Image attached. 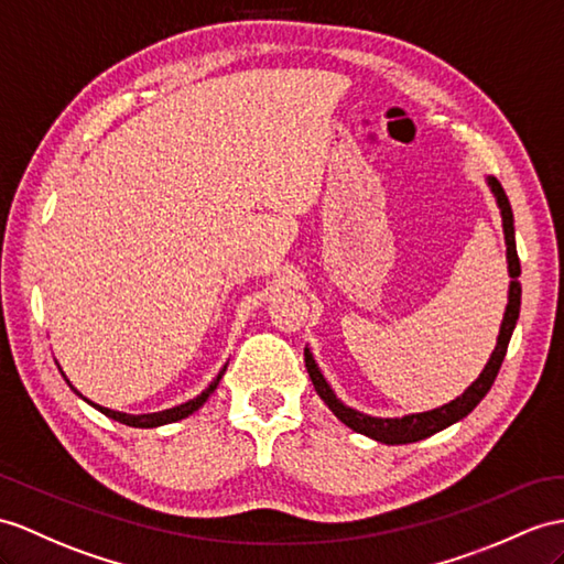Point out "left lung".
Instances as JSON below:
<instances>
[{
  "instance_id": "obj_1",
  "label": "left lung",
  "mask_w": 564,
  "mask_h": 564,
  "mask_svg": "<svg viewBox=\"0 0 564 564\" xmlns=\"http://www.w3.org/2000/svg\"><path fill=\"white\" fill-rule=\"evenodd\" d=\"M486 184L490 188L492 198H496L498 208H500V217H502V235H505V246H507V272H510V290H507V306L502 313V323H500V333H498V341L496 349H492L488 364L480 370L478 378L471 382L455 400L435 406L429 411H419V414H404V416H394V419H380V416H370L364 414V411H356L351 406H347L345 402L339 400L335 394V390L329 388L327 378L323 376L321 366L315 364V356L311 351V347L306 345L304 349V361H306V370L311 376V382L315 392H318L321 400L327 404V409L333 414L349 425L351 431L361 433L370 441L386 443V445H406V443H419L423 437H431L433 433H441L447 425L462 421L464 416H469L471 411L476 409V404L484 400L488 394L490 386L496 382L498 370L502 366V359L507 354V345H510V337L517 327L519 321V306H521V284H519V258H517V243H514V215H512V205L505 196V188L500 186V182L496 176H486Z\"/></svg>"
}]
</instances>
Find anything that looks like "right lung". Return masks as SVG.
<instances>
[{
  "label": "right lung",
  "instance_id": "right-lung-1",
  "mask_svg": "<svg viewBox=\"0 0 564 564\" xmlns=\"http://www.w3.org/2000/svg\"><path fill=\"white\" fill-rule=\"evenodd\" d=\"M229 364V361H227ZM227 364L219 368V373L210 380V386L205 388L200 394H196L194 400H188V402H182V404H176V406H170V409H162V411H153V414H127V411H115V409H107V406H100V404H95V402H90V400H86L84 394H80L74 386H72V380L66 378V373L62 370V366H59V373L64 376V380H66V386L72 388L80 400L84 402H88L93 409H98L100 414H105L107 419H115V421H119V423H127V425H131V429H158V425H167V423H176V421H182V419H186V416H191L194 414V411H198L205 402H208V397L217 390V386H219V380H223V376H225V370H227Z\"/></svg>",
  "mask_w": 564,
  "mask_h": 564
}]
</instances>
